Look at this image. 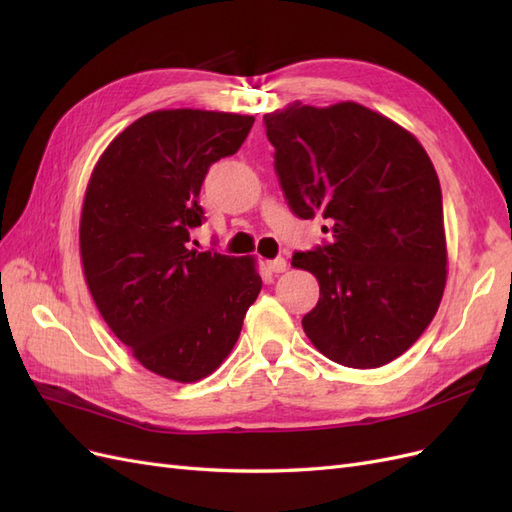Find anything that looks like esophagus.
<instances>
[{
  "instance_id": "34e87169",
  "label": "esophagus",
  "mask_w": 512,
  "mask_h": 512,
  "mask_svg": "<svg viewBox=\"0 0 512 512\" xmlns=\"http://www.w3.org/2000/svg\"><path fill=\"white\" fill-rule=\"evenodd\" d=\"M267 269L271 273H284L288 269V262L284 258H275V260H269L267 262Z\"/></svg>"
}]
</instances>
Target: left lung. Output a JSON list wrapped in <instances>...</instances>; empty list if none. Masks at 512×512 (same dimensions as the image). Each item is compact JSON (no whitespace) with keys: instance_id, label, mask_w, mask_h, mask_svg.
I'll return each instance as SVG.
<instances>
[{"instance_id":"obj_1","label":"left lung","mask_w":512,"mask_h":512,"mask_svg":"<svg viewBox=\"0 0 512 512\" xmlns=\"http://www.w3.org/2000/svg\"><path fill=\"white\" fill-rule=\"evenodd\" d=\"M265 126L290 209L333 232L331 245L290 262L320 284L305 335L339 365L391 363L429 327L446 286L442 190L427 151L359 102L294 100Z\"/></svg>"}]
</instances>
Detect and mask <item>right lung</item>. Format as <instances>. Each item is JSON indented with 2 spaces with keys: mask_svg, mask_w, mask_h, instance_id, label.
Masks as SVG:
<instances>
[{
  "mask_svg": "<svg viewBox=\"0 0 512 512\" xmlns=\"http://www.w3.org/2000/svg\"><path fill=\"white\" fill-rule=\"evenodd\" d=\"M252 115L168 108L136 119L98 158L79 245L87 288L108 329L145 369L203 380L235 348L262 288L254 256L190 250L200 185L237 153Z\"/></svg>",
  "mask_w": 512,
  "mask_h": 512,
  "instance_id": "1",
  "label": "right lung"
}]
</instances>
